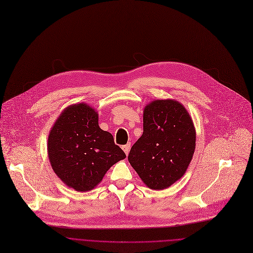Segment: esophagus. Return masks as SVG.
<instances>
[{
    "label": "esophagus",
    "instance_id": "34e87169",
    "mask_svg": "<svg viewBox=\"0 0 253 253\" xmlns=\"http://www.w3.org/2000/svg\"><path fill=\"white\" fill-rule=\"evenodd\" d=\"M130 147H131V144H130V143H127V144H125V145H123V146H122V149L124 150V152L126 153V155L129 153V151H130Z\"/></svg>",
    "mask_w": 253,
    "mask_h": 253
}]
</instances>
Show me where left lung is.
<instances>
[{"mask_svg":"<svg viewBox=\"0 0 253 253\" xmlns=\"http://www.w3.org/2000/svg\"><path fill=\"white\" fill-rule=\"evenodd\" d=\"M196 147V131L186 108L173 100H157L143 113V134L128 160L152 190L170 187L186 172Z\"/></svg>","mask_w":253,"mask_h":253,"instance_id":"obj_1","label":"left lung"}]
</instances>
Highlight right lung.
I'll use <instances>...</instances> for the list:
<instances>
[{
	"mask_svg": "<svg viewBox=\"0 0 253 253\" xmlns=\"http://www.w3.org/2000/svg\"><path fill=\"white\" fill-rule=\"evenodd\" d=\"M48 157L57 176L78 192L93 190L126 154L102 130L98 113L85 104L67 107L48 136Z\"/></svg>",
	"mask_w": 253,
	"mask_h": 253,
	"instance_id": "obj_1",
	"label": "right lung"
}]
</instances>
